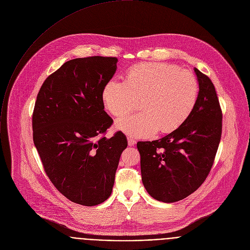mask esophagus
I'll return each instance as SVG.
<instances>
[{
    "mask_svg": "<svg viewBox=\"0 0 250 250\" xmlns=\"http://www.w3.org/2000/svg\"><path fill=\"white\" fill-rule=\"evenodd\" d=\"M127 142H128V145H129V146H134V145L136 144V141H135L133 138H131V137H128V138H127Z\"/></svg>",
    "mask_w": 250,
    "mask_h": 250,
    "instance_id": "1",
    "label": "esophagus"
}]
</instances>
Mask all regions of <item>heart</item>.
I'll return each instance as SVG.
<instances>
[{
  "label": "heart",
  "mask_w": 250,
  "mask_h": 250,
  "mask_svg": "<svg viewBox=\"0 0 250 250\" xmlns=\"http://www.w3.org/2000/svg\"><path fill=\"white\" fill-rule=\"evenodd\" d=\"M199 83L187 70L161 62L131 67L125 82L109 81L103 87L106 109L116 117L129 113L139 100L141 112L116 121L117 129L132 137H147L157 130L169 132L190 116L197 102Z\"/></svg>",
  "instance_id": "obj_1"
}]
</instances>
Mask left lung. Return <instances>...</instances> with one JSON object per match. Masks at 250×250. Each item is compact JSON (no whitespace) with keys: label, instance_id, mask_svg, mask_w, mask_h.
Masks as SVG:
<instances>
[{"label":"left lung","instance_id":"1","mask_svg":"<svg viewBox=\"0 0 250 250\" xmlns=\"http://www.w3.org/2000/svg\"><path fill=\"white\" fill-rule=\"evenodd\" d=\"M194 71L199 93L190 116L165 137L137 143L143 185L159 202L175 203L194 193L208 177L220 142L222 112L215 87Z\"/></svg>","mask_w":250,"mask_h":250}]
</instances>
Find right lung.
<instances>
[{
	"instance_id": "obj_1",
	"label": "right lung",
	"mask_w": 250,
	"mask_h": 250,
	"mask_svg": "<svg viewBox=\"0 0 250 250\" xmlns=\"http://www.w3.org/2000/svg\"><path fill=\"white\" fill-rule=\"evenodd\" d=\"M116 57L65 62L43 82L33 113V140L48 178L73 203L93 207L112 194L127 140L122 131L103 134L113 124L102 90L117 70Z\"/></svg>"
}]
</instances>
